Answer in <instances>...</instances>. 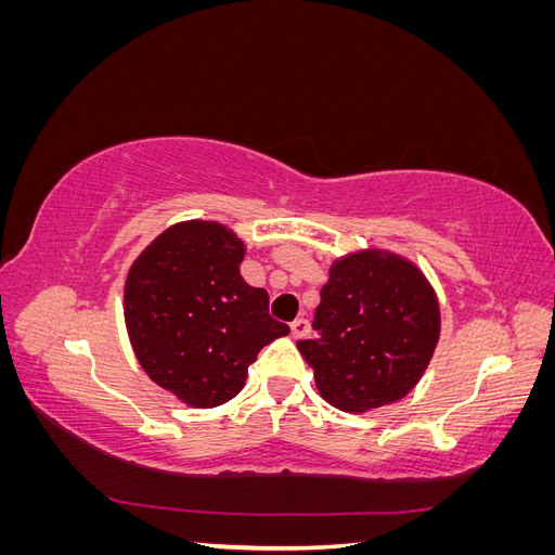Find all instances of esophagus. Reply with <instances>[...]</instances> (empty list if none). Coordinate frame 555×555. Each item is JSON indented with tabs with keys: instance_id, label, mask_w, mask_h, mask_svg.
<instances>
[{
	"instance_id": "esophagus-1",
	"label": "esophagus",
	"mask_w": 555,
	"mask_h": 555,
	"mask_svg": "<svg viewBox=\"0 0 555 555\" xmlns=\"http://www.w3.org/2000/svg\"><path fill=\"white\" fill-rule=\"evenodd\" d=\"M308 331H310V322H308V319H304V317L294 319V322H292V335H294L296 340L304 338V335H308Z\"/></svg>"
}]
</instances>
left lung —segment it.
Masks as SVG:
<instances>
[{
    "mask_svg": "<svg viewBox=\"0 0 555 555\" xmlns=\"http://www.w3.org/2000/svg\"><path fill=\"white\" fill-rule=\"evenodd\" d=\"M298 349L333 408L365 412L408 396L440 338V306L416 266L384 251H357L331 268Z\"/></svg>",
    "mask_w": 555,
    "mask_h": 555,
    "instance_id": "8db88e82",
    "label": "left lung"
}]
</instances>
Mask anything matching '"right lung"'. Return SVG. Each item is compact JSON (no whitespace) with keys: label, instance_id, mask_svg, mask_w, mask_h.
I'll return each mask as SVG.
<instances>
[{"label":"right lung","instance_id":"right-lung-1","mask_svg":"<svg viewBox=\"0 0 555 555\" xmlns=\"http://www.w3.org/2000/svg\"><path fill=\"white\" fill-rule=\"evenodd\" d=\"M245 245L217 222L166 229L133 261L125 319L150 379L192 408L236 396L263 345L289 333L241 278Z\"/></svg>","mask_w":555,"mask_h":555}]
</instances>
